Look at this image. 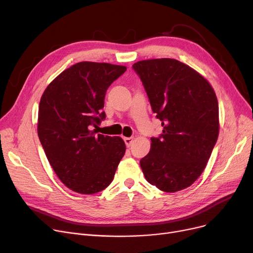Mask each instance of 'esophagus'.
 I'll use <instances>...</instances> for the list:
<instances>
[{
  "instance_id": "esophagus-1",
  "label": "esophagus",
  "mask_w": 253,
  "mask_h": 253,
  "mask_svg": "<svg viewBox=\"0 0 253 253\" xmlns=\"http://www.w3.org/2000/svg\"><path fill=\"white\" fill-rule=\"evenodd\" d=\"M124 141H125L126 147L129 148L131 143H132V141H133V137H124Z\"/></svg>"
}]
</instances>
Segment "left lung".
Here are the masks:
<instances>
[{"label": "left lung", "instance_id": "obj_1", "mask_svg": "<svg viewBox=\"0 0 253 253\" xmlns=\"http://www.w3.org/2000/svg\"><path fill=\"white\" fill-rule=\"evenodd\" d=\"M133 69L163 126L140 160L143 175L166 193L187 189L202 174L218 137L215 92L201 74L176 59L140 60Z\"/></svg>", "mask_w": 253, "mask_h": 253}]
</instances>
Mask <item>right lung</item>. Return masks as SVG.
Here are the masks:
<instances>
[{"label": "right lung", "mask_w": 253, "mask_h": 253, "mask_svg": "<svg viewBox=\"0 0 253 253\" xmlns=\"http://www.w3.org/2000/svg\"><path fill=\"white\" fill-rule=\"evenodd\" d=\"M127 70L124 65L82 61L64 70L47 86L39 104L38 135L61 182L91 195L114 179L126 145L120 136L96 134L105 118V92Z\"/></svg>", "instance_id": "add662e5"}]
</instances>
